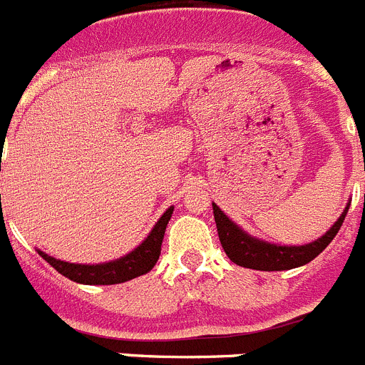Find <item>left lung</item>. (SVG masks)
<instances>
[{
  "instance_id": "8db88e82",
  "label": "left lung",
  "mask_w": 365,
  "mask_h": 365,
  "mask_svg": "<svg viewBox=\"0 0 365 365\" xmlns=\"http://www.w3.org/2000/svg\"><path fill=\"white\" fill-rule=\"evenodd\" d=\"M349 205L351 201L344 208L338 221H334V225L327 230L322 238L304 245H280L255 238V236L247 235L242 227L236 225L216 203H212V210L221 247L232 262L242 267H249V269H260V272H284V269L304 266L331 244L347 216Z\"/></svg>"
}]
</instances>
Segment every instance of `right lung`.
I'll return each mask as SVG.
<instances>
[{
	"instance_id": "1",
	"label": "right lung",
	"mask_w": 365,
	"mask_h": 365,
	"mask_svg": "<svg viewBox=\"0 0 365 365\" xmlns=\"http://www.w3.org/2000/svg\"><path fill=\"white\" fill-rule=\"evenodd\" d=\"M171 214H173V207L168 208L166 212L158 217L148 238L138 247H135L130 253L123 255V257L116 258V260H110V262L71 264L58 260L55 257H49L48 253H43L40 249H36V251L61 275L68 277L73 282H79V284H120V282L136 279V277L151 272L153 266L157 264L158 257H160V245Z\"/></svg>"
}]
</instances>
